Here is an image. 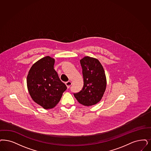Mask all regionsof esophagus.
Returning a JSON list of instances; mask_svg holds the SVG:
<instances>
[{
    "label": "esophagus",
    "mask_w": 151,
    "mask_h": 151,
    "mask_svg": "<svg viewBox=\"0 0 151 151\" xmlns=\"http://www.w3.org/2000/svg\"><path fill=\"white\" fill-rule=\"evenodd\" d=\"M65 84H66V86H67V88H68L72 84V83L70 81H68L67 82H65Z\"/></svg>",
    "instance_id": "esophagus-1"
}]
</instances>
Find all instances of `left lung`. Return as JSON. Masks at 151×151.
<instances>
[{"mask_svg":"<svg viewBox=\"0 0 151 151\" xmlns=\"http://www.w3.org/2000/svg\"><path fill=\"white\" fill-rule=\"evenodd\" d=\"M80 63L82 68L83 87L74 96L84 106L94 105L100 101L106 90L105 70L99 60L92 57L84 56Z\"/></svg>","mask_w":151,"mask_h":151,"instance_id":"obj_1","label":"left lung"}]
</instances>
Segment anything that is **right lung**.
<instances>
[{
    "label": "right lung",
    "instance_id": "right-lung-1",
    "mask_svg": "<svg viewBox=\"0 0 151 151\" xmlns=\"http://www.w3.org/2000/svg\"><path fill=\"white\" fill-rule=\"evenodd\" d=\"M55 59L45 56L34 63L27 77L28 92L32 99L44 109L54 108L59 103L66 85L54 69Z\"/></svg>",
    "mask_w": 151,
    "mask_h": 151
}]
</instances>
